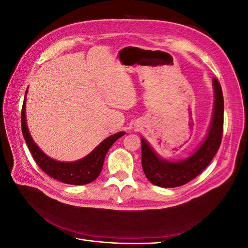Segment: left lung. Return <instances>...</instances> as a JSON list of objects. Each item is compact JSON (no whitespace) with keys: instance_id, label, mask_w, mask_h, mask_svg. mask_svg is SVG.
<instances>
[{"instance_id":"8db88e82","label":"left lung","mask_w":248,"mask_h":248,"mask_svg":"<svg viewBox=\"0 0 248 248\" xmlns=\"http://www.w3.org/2000/svg\"><path fill=\"white\" fill-rule=\"evenodd\" d=\"M214 106L209 129L205 139L191 155L184 159L171 161L155 152L148 140L140 138L141 166L150 182L164 188L182 186L204 170L218 151L223 128V95L219 81L212 80Z\"/></svg>"}]
</instances>
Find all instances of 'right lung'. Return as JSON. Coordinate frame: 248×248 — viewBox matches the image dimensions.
Returning a JSON list of instances; mask_svg holds the SVG:
<instances>
[{
  "instance_id": "right-lung-1",
  "label": "right lung",
  "mask_w": 248,
  "mask_h": 248,
  "mask_svg": "<svg viewBox=\"0 0 248 248\" xmlns=\"http://www.w3.org/2000/svg\"><path fill=\"white\" fill-rule=\"evenodd\" d=\"M27 92L28 89L26 91V96ZM26 96L21 109L22 136H24L26 140L30 152L32 153L34 159L39 166V168L51 178L66 184L84 185L93 182L101 172L104 158H106V155L109 148L118 139L123 137L125 132L120 131L107 138L106 140H102L91 153L84 157V158L70 162L56 160L44 153L42 150L37 146V144H35L31 134H30L26 119Z\"/></svg>"
}]
</instances>
